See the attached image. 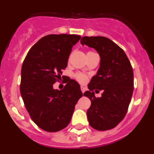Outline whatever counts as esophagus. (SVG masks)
I'll use <instances>...</instances> for the list:
<instances>
[{"mask_svg": "<svg viewBox=\"0 0 154 154\" xmlns=\"http://www.w3.org/2000/svg\"><path fill=\"white\" fill-rule=\"evenodd\" d=\"M85 89H86V88L82 85V86H81V90H82V92H83V93H84V92H85Z\"/></svg>", "mask_w": 154, "mask_h": 154, "instance_id": "1", "label": "esophagus"}]
</instances>
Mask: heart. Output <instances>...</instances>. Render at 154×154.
<instances>
[{"instance_id":"1","label":"heart","mask_w":154,"mask_h":154,"mask_svg":"<svg viewBox=\"0 0 154 154\" xmlns=\"http://www.w3.org/2000/svg\"><path fill=\"white\" fill-rule=\"evenodd\" d=\"M75 78L81 83H84L87 81L86 75H85L84 74H82V73H77V74L75 75Z\"/></svg>"}]
</instances>
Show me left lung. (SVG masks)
<instances>
[{"label":"left lung","instance_id":"left-lung-1","mask_svg":"<svg viewBox=\"0 0 154 154\" xmlns=\"http://www.w3.org/2000/svg\"><path fill=\"white\" fill-rule=\"evenodd\" d=\"M82 45L93 48L100 56L97 74L88 85L84 96L91 100L87 110L89 125L103 131L117 126L125 117L133 92V71L126 53L106 37H82ZM103 91L96 98L93 91Z\"/></svg>","mask_w":154,"mask_h":154}]
</instances>
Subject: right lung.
Masks as SVG:
<instances>
[{
  "label": "right lung",
  "instance_id": "1",
  "mask_svg": "<svg viewBox=\"0 0 154 154\" xmlns=\"http://www.w3.org/2000/svg\"><path fill=\"white\" fill-rule=\"evenodd\" d=\"M80 38L77 35H46L31 47L23 62L21 97L31 119L45 131L58 132L66 127L82 96L79 84L70 79L62 90L53 88Z\"/></svg>",
  "mask_w": 154,
  "mask_h": 154
}]
</instances>
